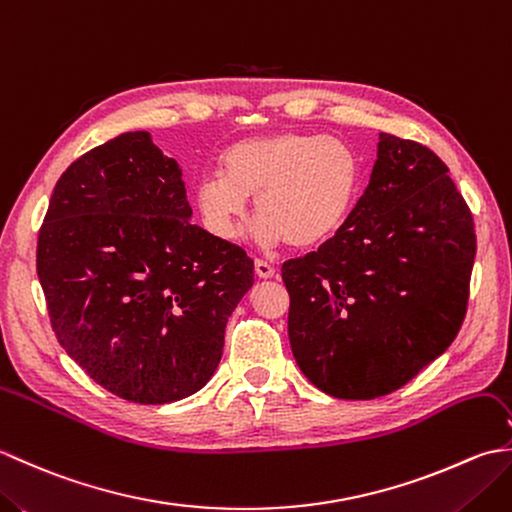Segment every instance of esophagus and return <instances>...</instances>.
Returning a JSON list of instances; mask_svg holds the SVG:
<instances>
[{
	"label": "esophagus",
	"instance_id": "obj_1",
	"mask_svg": "<svg viewBox=\"0 0 512 512\" xmlns=\"http://www.w3.org/2000/svg\"><path fill=\"white\" fill-rule=\"evenodd\" d=\"M255 273H257V277L270 279V277H275V266L266 262V259H255Z\"/></svg>",
	"mask_w": 512,
	"mask_h": 512
}]
</instances>
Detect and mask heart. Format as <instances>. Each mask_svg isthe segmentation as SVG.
Masks as SVG:
<instances>
[{
  "label": "heart",
  "mask_w": 512,
  "mask_h": 512,
  "mask_svg": "<svg viewBox=\"0 0 512 512\" xmlns=\"http://www.w3.org/2000/svg\"><path fill=\"white\" fill-rule=\"evenodd\" d=\"M220 170L195 182V204L206 228L235 239L255 195V235L268 246L314 248L341 231L361 195L363 162L336 136L279 132L228 147Z\"/></svg>",
  "instance_id": "heart-1"
}]
</instances>
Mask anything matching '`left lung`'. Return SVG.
I'll return each mask as SVG.
<instances>
[{
	"instance_id": "1",
	"label": "left lung",
	"mask_w": 512,
	"mask_h": 512,
	"mask_svg": "<svg viewBox=\"0 0 512 512\" xmlns=\"http://www.w3.org/2000/svg\"><path fill=\"white\" fill-rule=\"evenodd\" d=\"M475 246L447 165L429 147L380 134L367 189L341 231L281 266L301 372L343 400L407 385L462 328Z\"/></svg>"
}]
</instances>
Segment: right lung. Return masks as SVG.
I'll return each mask as SVG.
<instances>
[{"mask_svg":"<svg viewBox=\"0 0 512 512\" xmlns=\"http://www.w3.org/2000/svg\"><path fill=\"white\" fill-rule=\"evenodd\" d=\"M182 171L127 132L63 171L37 242L52 330L94 383L140 405L209 383L253 259L191 224Z\"/></svg>","mask_w":512,"mask_h":512,"instance_id":"add662e5","label":"right lung"}]
</instances>
